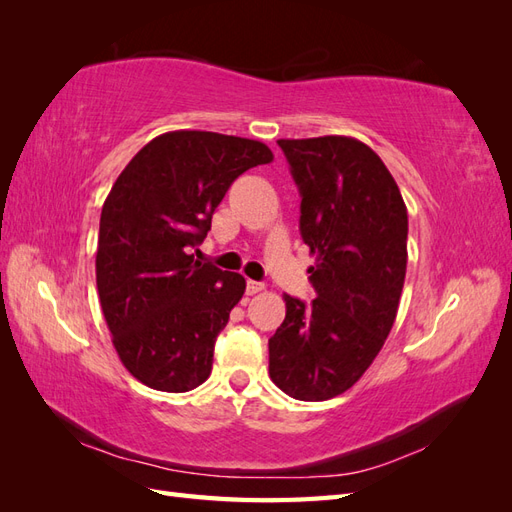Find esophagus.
<instances>
[{"mask_svg": "<svg viewBox=\"0 0 512 512\" xmlns=\"http://www.w3.org/2000/svg\"><path fill=\"white\" fill-rule=\"evenodd\" d=\"M260 290H265V284H260V282H252V280H247V286H245V292H247V294H258Z\"/></svg>", "mask_w": 512, "mask_h": 512, "instance_id": "obj_1", "label": "esophagus"}]
</instances>
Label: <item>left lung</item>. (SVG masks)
Wrapping results in <instances>:
<instances>
[{
	"label": "left lung",
	"instance_id": "obj_1",
	"mask_svg": "<svg viewBox=\"0 0 512 512\" xmlns=\"http://www.w3.org/2000/svg\"><path fill=\"white\" fill-rule=\"evenodd\" d=\"M301 194V237L316 256L312 303L284 294L269 376L301 401L342 395L374 363L397 316L408 209L376 151L350 136L280 138Z\"/></svg>",
	"mask_w": 512,
	"mask_h": 512
}]
</instances>
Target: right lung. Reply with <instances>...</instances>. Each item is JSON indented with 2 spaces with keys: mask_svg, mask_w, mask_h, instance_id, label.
I'll use <instances>...</instances> for the list:
<instances>
[{
  "mask_svg": "<svg viewBox=\"0 0 512 512\" xmlns=\"http://www.w3.org/2000/svg\"><path fill=\"white\" fill-rule=\"evenodd\" d=\"M271 160L250 138L166 132L108 192L96 252L100 305L121 363L149 389L185 393L209 378L215 339L245 280L190 250L207 237L230 183Z\"/></svg>",
  "mask_w": 512,
  "mask_h": 512,
  "instance_id": "obj_1",
  "label": "right lung"
}]
</instances>
